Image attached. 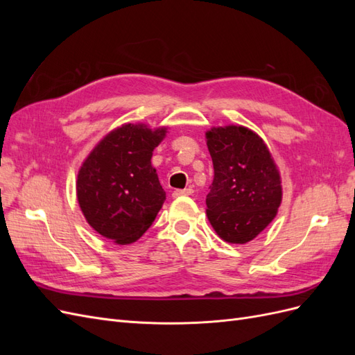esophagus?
<instances>
[{"label":"esophagus","mask_w":355,"mask_h":355,"mask_svg":"<svg viewBox=\"0 0 355 355\" xmlns=\"http://www.w3.org/2000/svg\"><path fill=\"white\" fill-rule=\"evenodd\" d=\"M192 194V189L191 188H185V189H175L173 191V196L175 198H178V197H184V196H191Z\"/></svg>","instance_id":"1"}]
</instances>
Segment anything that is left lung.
Listing matches in <instances>:
<instances>
[{
    "mask_svg": "<svg viewBox=\"0 0 355 355\" xmlns=\"http://www.w3.org/2000/svg\"><path fill=\"white\" fill-rule=\"evenodd\" d=\"M214 176L207 218L219 237L244 244L275 218L282 180L262 139L243 125L213 127L206 133Z\"/></svg>",
    "mask_w": 355,
    "mask_h": 355,
    "instance_id": "8db88e82",
    "label": "left lung"
}]
</instances>
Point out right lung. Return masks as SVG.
<instances>
[{"label": "right lung", "mask_w": 355, "mask_h": 355, "mask_svg": "<svg viewBox=\"0 0 355 355\" xmlns=\"http://www.w3.org/2000/svg\"><path fill=\"white\" fill-rule=\"evenodd\" d=\"M167 128L124 124L106 135L83 163L77 198L85 220L116 244L139 240L163 207L166 192L151 164Z\"/></svg>", "instance_id": "right-lung-1"}]
</instances>
